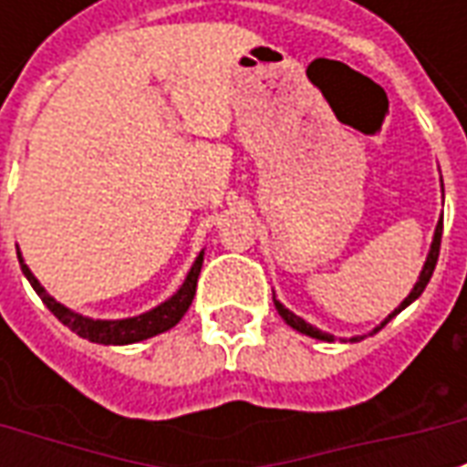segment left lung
<instances>
[{"label":"left lung","mask_w":467,"mask_h":467,"mask_svg":"<svg viewBox=\"0 0 467 467\" xmlns=\"http://www.w3.org/2000/svg\"><path fill=\"white\" fill-rule=\"evenodd\" d=\"M441 237H442V220H441V223H438V227H435V237H432L431 254H428V260H425V267H422L420 280L415 283V287H412V293L408 295L405 300H402L400 307H398V310H395V313H392V315H388V320H390V317H395V315L400 313V310H405V307H408V305H410L412 300H418V297H420V295H422V290H425V285L431 283L432 270H435V265H438V254H441ZM275 307H277V313H280V317H283L285 323L290 325V327H295L297 333L310 335V337H317V340H327V343L333 340V335L320 333L317 327H313V325L305 323L303 317H297V315L290 313V310H287L285 305L277 303V300H275ZM388 320H385V323H388ZM385 323H382V325H385ZM382 325H380V327H382ZM380 327H378V330H380ZM378 330H375V333H378ZM352 340H358V337H352Z\"/></svg>","instance_id":"obj_1"}]
</instances>
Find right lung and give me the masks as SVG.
<instances>
[{
	"mask_svg": "<svg viewBox=\"0 0 467 467\" xmlns=\"http://www.w3.org/2000/svg\"><path fill=\"white\" fill-rule=\"evenodd\" d=\"M19 254V253H16ZM19 265H22V273L29 280V285L35 287V293L42 297V303L49 307V313L55 315L57 320L62 325H67L72 333H77L79 337H85L89 343L99 345H130L140 343V340H147L152 335H160L164 330H170L174 325L182 320V315L187 313V307L192 305L194 290H197V277H200V270H202V253L194 260L192 270L187 275V280L182 283V287L167 300V303L157 305L150 313L140 315V317H127V320H89V317H82V315L67 310L65 305H59L55 297H49L45 293V287L36 283V277L29 273V267L22 260L19 254Z\"/></svg>",
	"mask_w": 467,
	"mask_h": 467,
	"instance_id": "right-lung-1",
	"label": "right lung"
}]
</instances>
